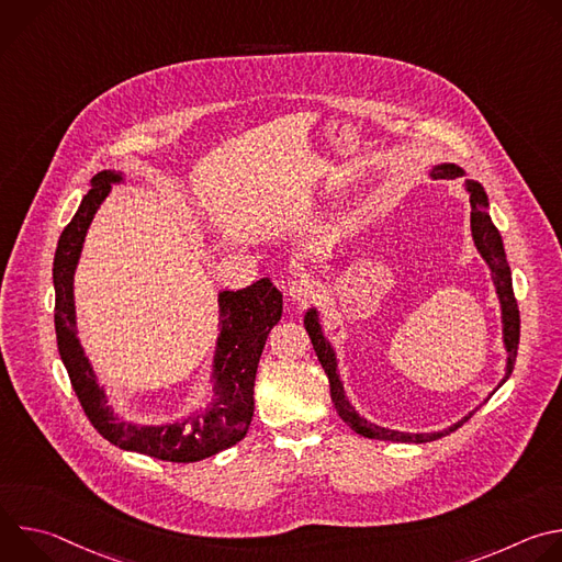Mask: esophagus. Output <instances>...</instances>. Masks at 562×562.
I'll return each mask as SVG.
<instances>
[{
    "instance_id": "1",
    "label": "esophagus",
    "mask_w": 562,
    "mask_h": 562,
    "mask_svg": "<svg viewBox=\"0 0 562 562\" xmlns=\"http://www.w3.org/2000/svg\"><path fill=\"white\" fill-rule=\"evenodd\" d=\"M289 295L295 302H311L319 295V282L311 276H302L289 284Z\"/></svg>"
}]
</instances>
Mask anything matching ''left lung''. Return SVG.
Wrapping results in <instances>:
<instances>
[{"instance_id":"8db88e82","label":"left lung","mask_w":562,"mask_h":562,"mask_svg":"<svg viewBox=\"0 0 562 562\" xmlns=\"http://www.w3.org/2000/svg\"><path fill=\"white\" fill-rule=\"evenodd\" d=\"M464 171L456 165H440L431 171L434 180H456L462 178ZM467 191H469V202H471V235H473V243L480 251V256L485 258V262L492 269V278L496 284V293L501 297V306H503V336H505V347H507V371L505 378L501 380V384L507 382V378L514 371V362L518 356V342H520V311H518V302L514 295V286H512V271L507 265V256L503 249V237L498 233V228L494 226L490 213H487V195L477 182L467 180ZM304 327L308 331L311 345L315 349V356L323 364L327 378H329V386H331V400H334V407L338 412V416L360 436L364 438H373V440H391V442H431L438 440L451 431H456L458 427H462L473 414L464 416L462 420H458L456 425H451L445 431H434V434H405V431H393V429H384L378 425H371L369 420L360 418L356 414V409L349 405V400L345 395L340 375H338V364H336V353L331 349V345L325 340L323 329H319L317 323V311L311 308L304 315ZM498 384V386H501ZM496 386V389H498ZM494 389V391H496ZM492 391V393H494Z\"/></svg>"}]
</instances>
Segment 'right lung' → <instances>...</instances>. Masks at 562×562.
Instances as JSON below:
<instances>
[{
	"mask_svg": "<svg viewBox=\"0 0 562 562\" xmlns=\"http://www.w3.org/2000/svg\"><path fill=\"white\" fill-rule=\"evenodd\" d=\"M115 182H122L120 173H98L91 180V191L59 235L53 262L57 349L79 405L102 438L120 449L146 453L157 460L198 462L233 447L247 436L254 418L258 362L269 331L282 315V293L271 280L262 278L243 291H222L217 295L222 331L213 360L215 400L206 412L162 427H137L117 420L106 405L104 389L98 386L82 345L77 340L72 302V276L87 231Z\"/></svg>",
	"mask_w": 562,
	"mask_h": 562,
	"instance_id": "right-lung-1",
	"label": "right lung"
}]
</instances>
